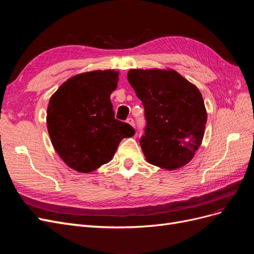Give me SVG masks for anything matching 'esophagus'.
<instances>
[{
	"label": "esophagus",
	"instance_id": "34e87169",
	"mask_svg": "<svg viewBox=\"0 0 254 254\" xmlns=\"http://www.w3.org/2000/svg\"><path fill=\"white\" fill-rule=\"evenodd\" d=\"M128 124L130 125V126H132V127H134V121L131 119V118H129V119H127V121H126Z\"/></svg>",
	"mask_w": 254,
	"mask_h": 254
}]
</instances>
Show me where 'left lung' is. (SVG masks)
Returning <instances> with one entry per match:
<instances>
[{
    "label": "left lung",
    "instance_id": "1",
    "mask_svg": "<svg viewBox=\"0 0 254 254\" xmlns=\"http://www.w3.org/2000/svg\"><path fill=\"white\" fill-rule=\"evenodd\" d=\"M127 76L145 109L147 125L140 145L147 162L167 171L187 165L205 131L200 91L173 68H132Z\"/></svg>",
    "mask_w": 254,
    "mask_h": 254
}]
</instances>
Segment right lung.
Instances as JSON below:
<instances>
[{
    "label": "right lung",
    "mask_w": 254,
    "mask_h": 254,
    "mask_svg": "<svg viewBox=\"0 0 254 254\" xmlns=\"http://www.w3.org/2000/svg\"><path fill=\"white\" fill-rule=\"evenodd\" d=\"M119 71L97 70L72 76L51 96L47 125L59 157L72 170L91 173L113 158L120 142L134 129L114 119L110 95Z\"/></svg>",
    "instance_id": "1"
}]
</instances>
